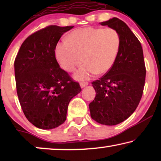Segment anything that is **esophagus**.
Instances as JSON below:
<instances>
[{
  "label": "esophagus",
  "mask_w": 161,
  "mask_h": 161,
  "mask_svg": "<svg viewBox=\"0 0 161 161\" xmlns=\"http://www.w3.org/2000/svg\"><path fill=\"white\" fill-rule=\"evenodd\" d=\"M88 84H89V83H88V82H81L80 83V86L81 88H84L85 86H86Z\"/></svg>",
  "instance_id": "esophagus-1"
}]
</instances>
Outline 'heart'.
<instances>
[{
    "label": "heart",
    "instance_id": "1",
    "mask_svg": "<svg viewBox=\"0 0 161 161\" xmlns=\"http://www.w3.org/2000/svg\"><path fill=\"white\" fill-rule=\"evenodd\" d=\"M121 46V36L113 28L92 26L78 28L56 44L55 56L61 69L75 74L78 80H88L94 74L103 75L114 67Z\"/></svg>",
    "mask_w": 161,
    "mask_h": 161
}]
</instances>
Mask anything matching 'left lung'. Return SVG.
I'll use <instances>...</instances> for the list:
<instances>
[{"instance_id":"1","label":"left lung","mask_w":161,"mask_h":161,"mask_svg":"<svg viewBox=\"0 0 161 161\" xmlns=\"http://www.w3.org/2000/svg\"><path fill=\"white\" fill-rule=\"evenodd\" d=\"M100 25L118 31L121 46L112 69L92 83L96 96L89 106L91 117L97 122L116 125L130 117L139 104L146 67L141 42L126 23L114 17Z\"/></svg>"}]
</instances>
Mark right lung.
Listing matches in <instances>:
<instances>
[{"label": "right lung", "instance_id": "add662e5", "mask_svg": "<svg viewBox=\"0 0 161 161\" xmlns=\"http://www.w3.org/2000/svg\"><path fill=\"white\" fill-rule=\"evenodd\" d=\"M74 26L49 25L30 35L14 61L17 93L22 110L35 127L50 130L63 124L68 105L81 88L61 69L55 47Z\"/></svg>", "mask_w": 161, "mask_h": 161}]
</instances>
